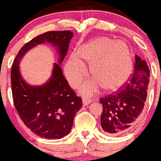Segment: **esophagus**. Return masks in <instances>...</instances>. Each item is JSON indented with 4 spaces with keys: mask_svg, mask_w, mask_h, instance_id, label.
<instances>
[{
    "mask_svg": "<svg viewBox=\"0 0 161 161\" xmlns=\"http://www.w3.org/2000/svg\"><path fill=\"white\" fill-rule=\"evenodd\" d=\"M92 100H90L88 97H84L83 100H82V103H83V106H86V105L90 104V103H92Z\"/></svg>",
    "mask_w": 161,
    "mask_h": 161,
    "instance_id": "34e87169",
    "label": "esophagus"
}]
</instances>
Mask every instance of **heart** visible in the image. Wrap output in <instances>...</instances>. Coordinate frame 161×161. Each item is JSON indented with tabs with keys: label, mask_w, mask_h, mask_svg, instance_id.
Wrapping results in <instances>:
<instances>
[{
	"label": "heart",
	"mask_w": 161,
	"mask_h": 161,
	"mask_svg": "<svg viewBox=\"0 0 161 161\" xmlns=\"http://www.w3.org/2000/svg\"><path fill=\"white\" fill-rule=\"evenodd\" d=\"M83 59L91 63L94 76L81 86L80 91L85 95H92L102 86L108 91L119 90L129 82L134 71L130 50L125 42L97 37L83 45L79 53H71L66 61L64 72L74 86L88 73Z\"/></svg>",
	"instance_id": "obj_1"
}]
</instances>
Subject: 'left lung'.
<instances>
[{"label": "left lung", "instance_id": "left-lung-1", "mask_svg": "<svg viewBox=\"0 0 161 161\" xmlns=\"http://www.w3.org/2000/svg\"><path fill=\"white\" fill-rule=\"evenodd\" d=\"M150 73L147 63L136 55L134 72L129 83L120 92L100 98V123L107 134H124L137 123L147 100Z\"/></svg>", "mask_w": 161, "mask_h": 161}]
</instances>
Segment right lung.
<instances>
[{
  "label": "right lung",
  "mask_w": 161,
  "mask_h": 161,
  "mask_svg": "<svg viewBox=\"0 0 161 161\" xmlns=\"http://www.w3.org/2000/svg\"><path fill=\"white\" fill-rule=\"evenodd\" d=\"M73 32L50 31L25 43L18 53L11 70L13 101L24 124L40 137L61 139L71 131L75 114L82 106L64 77L58 64H54L52 77L42 86L29 85L21 78L19 62L29 49L38 44L51 43L59 54V64L66 56Z\"/></svg>",
  "instance_id": "1"
}]
</instances>
